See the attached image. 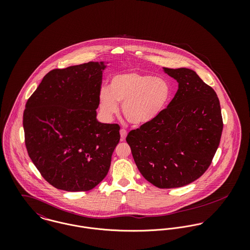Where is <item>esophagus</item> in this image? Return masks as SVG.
Here are the masks:
<instances>
[{
  "mask_svg": "<svg viewBox=\"0 0 250 250\" xmlns=\"http://www.w3.org/2000/svg\"><path fill=\"white\" fill-rule=\"evenodd\" d=\"M120 137H121V141H124L127 137V131L125 129H121L120 130Z\"/></svg>",
  "mask_w": 250,
  "mask_h": 250,
  "instance_id": "esophagus-1",
  "label": "esophagus"
}]
</instances>
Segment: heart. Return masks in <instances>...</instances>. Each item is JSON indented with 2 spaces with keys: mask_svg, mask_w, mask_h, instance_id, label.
Instances as JSON below:
<instances>
[{
  "mask_svg": "<svg viewBox=\"0 0 250 250\" xmlns=\"http://www.w3.org/2000/svg\"><path fill=\"white\" fill-rule=\"evenodd\" d=\"M171 97L172 88L166 79L124 72L110 79L109 88H100L98 103L102 116L107 120L118 112V103H122L125 118L134 125H143L158 117Z\"/></svg>",
  "mask_w": 250,
  "mask_h": 250,
  "instance_id": "heart-1",
  "label": "heart"
}]
</instances>
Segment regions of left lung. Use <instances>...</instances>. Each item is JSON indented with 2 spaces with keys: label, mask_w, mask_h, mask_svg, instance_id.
Here are the masks:
<instances>
[{
  "label": "left lung",
  "mask_w": 250,
  "mask_h": 250,
  "mask_svg": "<svg viewBox=\"0 0 250 250\" xmlns=\"http://www.w3.org/2000/svg\"><path fill=\"white\" fill-rule=\"evenodd\" d=\"M178 82L167 107L129 132L126 141L144 178L160 188H180L202 176L219 145L223 122L214 89L188 68H164Z\"/></svg>",
  "instance_id": "left-lung-1"
}]
</instances>
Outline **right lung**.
<instances>
[{
  "mask_svg": "<svg viewBox=\"0 0 250 250\" xmlns=\"http://www.w3.org/2000/svg\"><path fill=\"white\" fill-rule=\"evenodd\" d=\"M104 62L47 73L23 114L29 157L50 185L87 191L106 177L119 143L118 124L96 119Z\"/></svg>",
  "mask_w": 250,
  "mask_h": 250,
  "instance_id": "right-lung-1",
  "label": "right lung"
}]
</instances>
